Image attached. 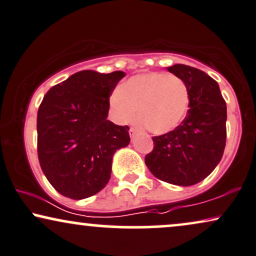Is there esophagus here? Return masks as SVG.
<instances>
[{"mask_svg": "<svg viewBox=\"0 0 256 256\" xmlns=\"http://www.w3.org/2000/svg\"><path fill=\"white\" fill-rule=\"evenodd\" d=\"M128 134H130L131 138H134V137H136V134H138V130H137V128H131L130 131H128Z\"/></svg>", "mask_w": 256, "mask_h": 256, "instance_id": "1", "label": "esophagus"}]
</instances>
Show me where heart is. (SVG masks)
Instances as JSON below:
<instances>
[{"label": "heart", "mask_w": 256, "mask_h": 256, "mask_svg": "<svg viewBox=\"0 0 256 256\" xmlns=\"http://www.w3.org/2000/svg\"><path fill=\"white\" fill-rule=\"evenodd\" d=\"M189 90L186 82L174 74L151 72L132 76L113 90L110 108L120 124L137 116L152 134H164L176 130L189 110Z\"/></svg>", "instance_id": "obj_1"}]
</instances>
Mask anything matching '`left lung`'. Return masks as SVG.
<instances>
[{"mask_svg":"<svg viewBox=\"0 0 256 256\" xmlns=\"http://www.w3.org/2000/svg\"><path fill=\"white\" fill-rule=\"evenodd\" d=\"M189 90V111L176 130L154 137L145 164L158 180L189 186L208 177L223 156L227 137V105L218 84L202 70L174 64L166 67Z\"/></svg>","mask_w":256,"mask_h":256,"instance_id":"left-lung-1","label":"left lung"}]
</instances>
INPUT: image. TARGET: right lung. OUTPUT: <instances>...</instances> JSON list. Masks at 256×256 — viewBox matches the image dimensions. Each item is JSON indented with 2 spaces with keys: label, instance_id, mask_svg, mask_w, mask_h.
Segmentation results:
<instances>
[{
  "label": "right lung",
  "instance_id": "right-lung-1",
  "mask_svg": "<svg viewBox=\"0 0 256 256\" xmlns=\"http://www.w3.org/2000/svg\"><path fill=\"white\" fill-rule=\"evenodd\" d=\"M124 76L122 70H80L44 96L38 111V156L61 195L82 200L104 189L113 154L130 144V128L108 120V98Z\"/></svg>",
  "mask_w": 256,
  "mask_h": 256
}]
</instances>
